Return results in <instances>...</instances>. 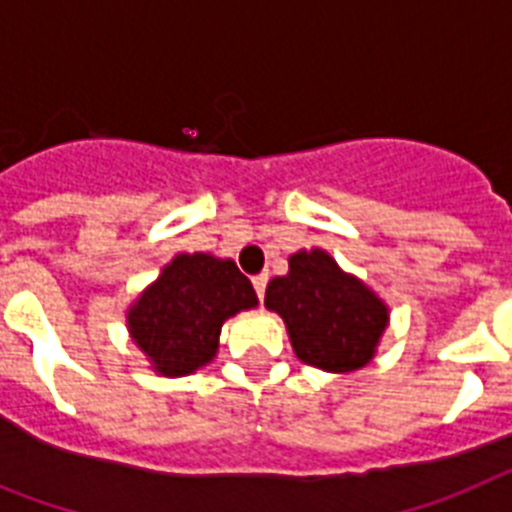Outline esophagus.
I'll use <instances>...</instances> for the list:
<instances>
[{
    "mask_svg": "<svg viewBox=\"0 0 512 512\" xmlns=\"http://www.w3.org/2000/svg\"><path fill=\"white\" fill-rule=\"evenodd\" d=\"M252 286H255V293H257V299H265V286H268V275H255L252 278Z\"/></svg>",
    "mask_w": 512,
    "mask_h": 512,
    "instance_id": "esophagus-1",
    "label": "esophagus"
}]
</instances>
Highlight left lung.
Masks as SVG:
<instances>
[{
  "mask_svg": "<svg viewBox=\"0 0 512 512\" xmlns=\"http://www.w3.org/2000/svg\"><path fill=\"white\" fill-rule=\"evenodd\" d=\"M265 306L286 322L296 358L327 373L368 366L389 327L386 301L322 247L288 257V273L268 283Z\"/></svg>",
  "mask_w": 512,
  "mask_h": 512,
  "instance_id": "1",
  "label": "left lung"
}]
</instances>
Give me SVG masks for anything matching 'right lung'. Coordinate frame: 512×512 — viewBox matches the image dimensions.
<instances>
[{
    "instance_id": "right-lung-1",
    "label": "right lung",
    "mask_w": 512,
    "mask_h": 512,
    "mask_svg": "<svg viewBox=\"0 0 512 512\" xmlns=\"http://www.w3.org/2000/svg\"><path fill=\"white\" fill-rule=\"evenodd\" d=\"M255 306V288L237 262L211 252H177L131 301L126 327L151 371L177 379L211 363L226 319Z\"/></svg>"
}]
</instances>
